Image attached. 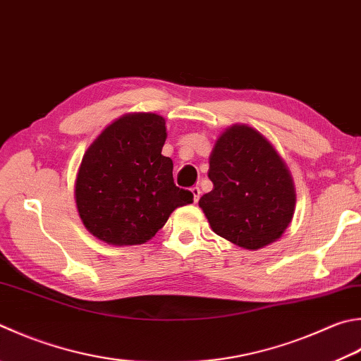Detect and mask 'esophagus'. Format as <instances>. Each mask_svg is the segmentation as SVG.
Masks as SVG:
<instances>
[{
    "label": "esophagus",
    "mask_w": 361,
    "mask_h": 361,
    "mask_svg": "<svg viewBox=\"0 0 361 361\" xmlns=\"http://www.w3.org/2000/svg\"><path fill=\"white\" fill-rule=\"evenodd\" d=\"M190 192H192L193 201H195V202H198V201H200V196H201V190H200V187H193L192 190H190Z\"/></svg>",
    "instance_id": "esophagus-1"
}]
</instances>
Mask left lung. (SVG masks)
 I'll return each mask as SVG.
<instances>
[{"mask_svg": "<svg viewBox=\"0 0 361 361\" xmlns=\"http://www.w3.org/2000/svg\"><path fill=\"white\" fill-rule=\"evenodd\" d=\"M212 192L200 207L215 234L245 250L276 242L295 212L292 174L274 145L247 124L228 127L209 157Z\"/></svg>", "mask_w": 361, "mask_h": 361, "instance_id": "obj_1", "label": "left lung"}]
</instances>
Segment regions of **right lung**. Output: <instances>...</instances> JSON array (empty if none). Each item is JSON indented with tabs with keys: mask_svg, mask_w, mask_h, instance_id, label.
Wrapping results in <instances>:
<instances>
[{
	"mask_svg": "<svg viewBox=\"0 0 361 361\" xmlns=\"http://www.w3.org/2000/svg\"><path fill=\"white\" fill-rule=\"evenodd\" d=\"M165 118L128 113L108 124L81 159L75 204L81 223L108 245H141L165 226L176 209L193 202L174 185L173 160L161 155Z\"/></svg>",
	"mask_w": 361,
	"mask_h": 361,
	"instance_id": "add662e5",
	"label": "right lung"
}]
</instances>
